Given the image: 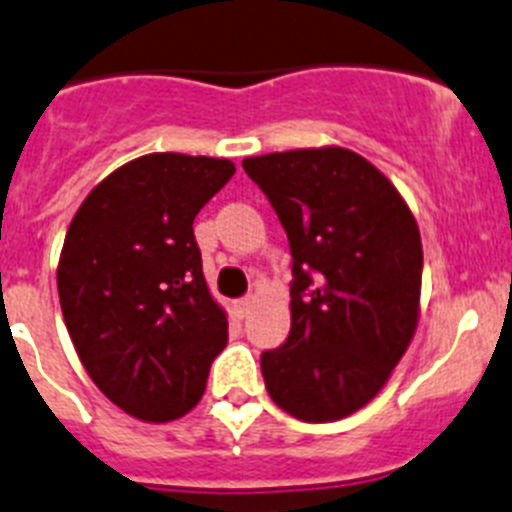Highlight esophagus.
Here are the masks:
<instances>
[{"mask_svg": "<svg viewBox=\"0 0 512 512\" xmlns=\"http://www.w3.org/2000/svg\"><path fill=\"white\" fill-rule=\"evenodd\" d=\"M252 303H255V298H252V295H245V298L234 300V313L240 315V318H245V315L252 310Z\"/></svg>", "mask_w": 512, "mask_h": 512, "instance_id": "34e87169", "label": "esophagus"}]
</instances>
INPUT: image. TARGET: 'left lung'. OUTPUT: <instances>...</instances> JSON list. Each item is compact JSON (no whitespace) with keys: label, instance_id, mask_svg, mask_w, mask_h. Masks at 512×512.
I'll return each mask as SVG.
<instances>
[{"label":"left lung","instance_id":"left-lung-1","mask_svg":"<svg viewBox=\"0 0 512 512\" xmlns=\"http://www.w3.org/2000/svg\"><path fill=\"white\" fill-rule=\"evenodd\" d=\"M293 255L290 336L260 358L270 399L303 422L366 407L419 321L422 237L396 186L341 146L250 156Z\"/></svg>","mask_w":512,"mask_h":512}]
</instances>
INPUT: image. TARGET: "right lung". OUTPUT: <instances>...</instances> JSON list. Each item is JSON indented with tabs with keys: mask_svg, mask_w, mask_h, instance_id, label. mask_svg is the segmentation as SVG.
Listing matches in <instances>:
<instances>
[{
	"mask_svg": "<svg viewBox=\"0 0 512 512\" xmlns=\"http://www.w3.org/2000/svg\"><path fill=\"white\" fill-rule=\"evenodd\" d=\"M229 159L146 154L90 191L70 222L57 293L93 384L141 422L197 407L209 366L227 346L194 217L232 179Z\"/></svg>",
	"mask_w": 512,
	"mask_h": 512,
	"instance_id": "add662e5",
	"label": "right lung"
}]
</instances>
